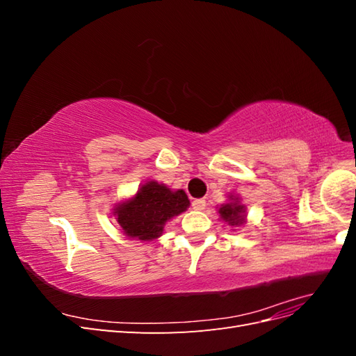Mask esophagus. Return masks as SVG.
I'll return each instance as SVG.
<instances>
[{"label":"esophagus","instance_id":"obj_1","mask_svg":"<svg viewBox=\"0 0 356 356\" xmlns=\"http://www.w3.org/2000/svg\"><path fill=\"white\" fill-rule=\"evenodd\" d=\"M204 207H207V202H204L203 199H196L195 202H193V209L195 211H203Z\"/></svg>","mask_w":356,"mask_h":356}]
</instances>
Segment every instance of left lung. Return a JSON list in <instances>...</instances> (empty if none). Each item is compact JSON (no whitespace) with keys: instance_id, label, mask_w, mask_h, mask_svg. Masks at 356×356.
Masks as SVG:
<instances>
[{"instance_id":"1","label":"left lung","mask_w":356,"mask_h":356,"mask_svg":"<svg viewBox=\"0 0 356 356\" xmlns=\"http://www.w3.org/2000/svg\"><path fill=\"white\" fill-rule=\"evenodd\" d=\"M218 215L224 222L232 225L233 229L246 224V207L238 195H229V200L218 208Z\"/></svg>"}]
</instances>
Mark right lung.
I'll use <instances>...</instances> for the list:
<instances>
[{"label": "right lung", "mask_w": 356, "mask_h": 356, "mask_svg": "<svg viewBox=\"0 0 356 356\" xmlns=\"http://www.w3.org/2000/svg\"><path fill=\"white\" fill-rule=\"evenodd\" d=\"M190 200L184 190H172L152 179L132 197L114 204L113 217L129 239L152 242L165 232V224L187 211Z\"/></svg>", "instance_id": "obj_1"}]
</instances>
